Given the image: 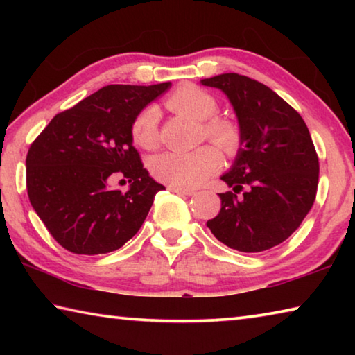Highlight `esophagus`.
<instances>
[{
    "instance_id": "obj_1",
    "label": "esophagus",
    "mask_w": 355,
    "mask_h": 355,
    "mask_svg": "<svg viewBox=\"0 0 355 355\" xmlns=\"http://www.w3.org/2000/svg\"><path fill=\"white\" fill-rule=\"evenodd\" d=\"M169 191L177 192V194L182 196H194L196 191L194 189H188V188H180V186H169Z\"/></svg>"
}]
</instances>
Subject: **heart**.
Masks as SVG:
<instances>
[{
    "instance_id": "1",
    "label": "heart",
    "mask_w": 355,
    "mask_h": 355,
    "mask_svg": "<svg viewBox=\"0 0 355 355\" xmlns=\"http://www.w3.org/2000/svg\"><path fill=\"white\" fill-rule=\"evenodd\" d=\"M172 111L184 114L202 122V135L213 141L222 152L233 153L239 146V128L235 122L216 116L219 110L218 100L211 94L197 86H183L177 89L166 101ZM131 137L142 148L158 146V110L147 106L135 117L131 123ZM220 153L214 146H202L188 153L164 152L155 156L152 173L159 182L180 188H194L218 171Z\"/></svg>"
}]
</instances>
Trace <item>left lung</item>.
<instances>
[{"label": "left lung", "mask_w": 355, "mask_h": 355, "mask_svg": "<svg viewBox=\"0 0 355 355\" xmlns=\"http://www.w3.org/2000/svg\"><path fill=\"white\" fill-rule=\"evenodd\" d=\"M224 92L236 112L241 147L220 178L233 188L207 225L230 249L263 252L284 243L313 207L320 161L299 112L272 89L238 73L200 81Z\"/></svg>", "instance_id": "left-lung-1"}]
</instances>
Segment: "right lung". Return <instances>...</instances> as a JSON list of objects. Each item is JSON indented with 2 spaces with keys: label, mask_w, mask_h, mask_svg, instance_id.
<instances>
[{
  "label": "right lung",
  "mask_w": 355,
  "mask_h": 355,
  "mask_svg": "<svg viewBox=\"0 0 355 355\" xmlns=\"http://www.w3.org/2000/svg\"><path fill=\"white\" fill-rule=\"evenodd\" d=\"M171 83L110 84L56 114L26 155V189L51 236L73 254L117 250L133 238L152 208L156 183L133 147L131 123ZM129 180L127 193L109 188ZM124 181V180H123Z\"/></svg>",
  "instance_id": "right-lung-1"
}]
</instances>
